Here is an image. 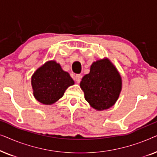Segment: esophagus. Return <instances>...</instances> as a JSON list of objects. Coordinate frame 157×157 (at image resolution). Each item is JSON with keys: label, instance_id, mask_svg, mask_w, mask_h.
<instances>
[{"label": "esophagus", "instance_id": "obj_1", "mask_svg": "<svg viewBox=\"0 0 157 157\" xmlns=\"http://www.w3.org/2000/svg\"><path fill=\"white\" fill-rule=\"evenodd\" d=\"M81 78H82V76L81 74H77L76 76V81L77 83H80Z\"/></svg>", "mask_w": 157, "mask_h": 157}]
</instances>
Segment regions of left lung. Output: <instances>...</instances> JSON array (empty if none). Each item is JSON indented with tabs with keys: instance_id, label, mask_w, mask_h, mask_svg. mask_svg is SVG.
Wrapping results in <instances>:
<instances>
[{
	"instance_id": "left-lung-1",
	"label": "left lung",
	"mask_w": 157,
	"mask_h": 157,
	"mask_svg": "<svg viewBox=\"0 0 157 157\" xmlns=\"http://www.w3.org/2000/svg\"><path fill=\"white\" fill-rule=\"evenodd\" d=\"M80 87L90 106L103 111L116 104L121 91L122 79L116 66L104 58L93 62L89 74L81 79Z\"/></svg>"
}]
</instances>
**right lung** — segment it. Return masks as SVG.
<instances>
[{"label": "right lung", "mask_w": 157, "mask_h": 157, "mask_svg": "<svg viewBox=\"0 0 157 157\" xmlns=\"http://www.w3.org/2000/svg\"><path fill=\"white\" fill-rule=\"evenodd\" d=\"M74 81L68 72L54 60L46 61L31 76L34 97L44 105H51L63 96Z\"/></svg>", "instance_id": "add662e5"}]
</instances>
